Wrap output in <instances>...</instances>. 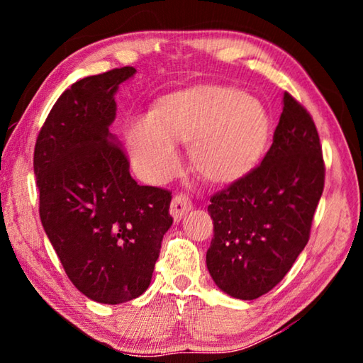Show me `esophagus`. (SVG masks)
I'll return each mask as SVG.
<instances>
[{
    "label": "esophagus",
    "instance_id": "obj_1",
    "mask_svg": "<svg viewBox=\"0 0 363 363\" xmlns=\"http://www.w3.org/2000/svg\"><path fill=\"white\" fill-rule=\"evenodd\" d=\"M190 210H192V200H190L187 195L184 194L174 195V199L171 201V206H169L171 216L174 218V220H181L184 218V214H187Z\"/></svg>",
    "mask_w": 363,
    "mask_h": 363
}]
</instances>
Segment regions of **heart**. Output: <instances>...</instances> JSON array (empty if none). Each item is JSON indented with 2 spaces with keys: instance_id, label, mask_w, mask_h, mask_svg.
Wrapping results in <instances>:
<instances>
[{
  "instance_id": "heart-1",
  "label": "heart",
  "mask_w": 363,
  "mask_h": 363,
  "mask_svg": "<svg viewBox=\"0 0 363 363\" xmlns=\"http://www.w3.org/2000/svg\"><path fill=\"white\" fill-rule=\"evenodd\" d=\"M272 123L261 101L233 86H199L160 97L150 116L126 125L134 167L164 181L179 167L174 143H189L190 162L203 179L232 184L247 176L267 150Z\"/></svg>"
}]
</instances>
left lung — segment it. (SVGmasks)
I'll return each mask as SVG.
<instances>
[{
    "label": "left lung",
    "mask_w": 363,
    "mask_h": 363,
    "mask_svg": "<svg viewBox=\"0 0 363 363\" xmlns=\"http://www.w3.org/2000/svg\"><path fill=\"white\" fill-rule=\"evenodd\" d=\"M325 184L311 113L290 93L261 164L210 199L214 237L206 266L220 290L256 299L280 284L309 242Z\"/></svg>",
    "instance_id": "obj_1"
}]
</instances>
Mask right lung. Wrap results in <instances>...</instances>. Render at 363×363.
<instances>
[{
	"instance_id": "right-lung-1",
	"label": "right lung",
	"mask_w": 363,
	"mask_h": 363,
	"mask_svg": "<svg viewBox=\"0 0 363 363\" xmlns=\"http://www.w3.org/2000/svg\"><path fill=\"white\" fill-rule=\"evenodd\" d=\"M136 69L86 77L65 89L36 138L33 171L40 218L67 277L84 296L120 304L150 285L171 192L139 186L108 126L113 96Z\"/></svg>"
}]
</instances>
